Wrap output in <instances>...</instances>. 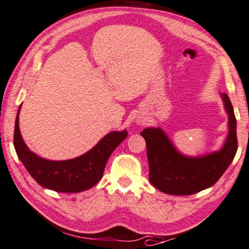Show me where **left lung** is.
<instances>
[{
  "label": "left lung",
  "instance_id": "left-lung-1",
  "mask_svg": "<svg viewBox=\"0 0 249 249\" xmlns=\"http://www.w3.org/2000/svg\"><path fill=\"white\" fill-rule=\"evenodd\" d=\"M229 116V133L220 151L203 157L181 154L160 127L141 132L146 142L150 182L158 190L174 196H189L205 190L219 180L237 152L236 117L231 99L221 94Z\"/></svg>",
  "mask_w": 249,
  "mask_h": 249
}]
</instances>
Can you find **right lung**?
<instances>
[{"mask_svg": "<svg viewBox=\"0 0 249 249\" xmlns=\"http://www.w3.org/2000/svg\"><path fill=\"white\" fill-rule=\"evenodd\" d=\"M18 109L14 126V147L33 179L41 187L64 194H76L94 187L103 178L104 170L110 154L127 136L126 129L110 132L96 145L80 157L66 161H51L42 159L29 150L18 128Z\"/></svg>", "mask_w": 249, "mask_h": 249, "instance_id": "right-lung-1", "label": "right lung"}]
</instances>
